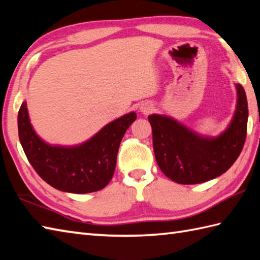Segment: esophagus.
Wrapping results in <instances>:
<instances>
[{
    "label": "esophagus",
    "instance_id": "esophagus-1",
    "mask_svg": "<svg viewBox=\"0 0 260 260\" xmlns=\"http://www.w3.org/2000/svg\"><path fill=\"white\" fill-rule=\"evenodd\" d=\"M140 110L142 113H144V114H148V113H151L152 110H153V106L151 104H147V103H145V104H143L142 106L140 107Z\"/></svg>",
    "mask_w": 260,
    "mask_h": 260
}]
</instances>
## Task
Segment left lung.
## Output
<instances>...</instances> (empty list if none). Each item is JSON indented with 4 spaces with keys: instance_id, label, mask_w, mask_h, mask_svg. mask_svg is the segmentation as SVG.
<instances>
[{
    "instance_id": "8db88e82",
    "label": "left lung",
    "mask_w": 260,
    "mask_h": 260,
    "mask_svg": "<svg viewBox=\"0 0 260 260\" xmlns=\"http://www.w3.org/2000/svg\"><path fill=\"white\" fill-rule=\"evenodd\" d=\"M237 106L227 129L215 137L197 134L172 117L148 116L156 162L169 179L197 184L218 178L240 155L247 135L248 104L244 87L236 84Z\"/></svg>"
}]
</instances>
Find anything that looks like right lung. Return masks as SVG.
<instances>
[{
  "instance_id": "obj_1",
  "label": "right lung",
  "mask_w": 260,
  "mask_h": 260,
  "mask_svg": "<svg viewBox=\"0 0 260 260\" xmlns=\"http://www.w3.org/2000/svg\"><path fill=\"white\" fill-rule=\"evenodd\" d=\"M136 117L134 112L121 116L79 145H51L37 135L23 102L18 115L19 139L30 164L48 184L63 192L90 193L112 180L120 141Z\"/></svg>"
}]
</instances>
